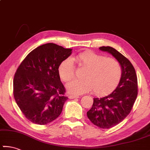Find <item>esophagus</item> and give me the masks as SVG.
I'll list each match as a JSON object with an SVG mask.
<instances>
[{
  "label": "esophagus",
  "mask_w": 150,
  "mask_h": 150,
  "mask_svg": "<svg viewBox=\"0 0 150 150\" xmlns=\"http://www.w3.org/2000/svg\"><path fill=\"white\" fill-rule=\"evenodd\" d=\"M69 98L70 99H77V98H79V96H78V95H70V96H69Z\"/></svg>",
  "instance_id": "1"
}]
</instances>
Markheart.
<instances>
[{"instance_id":"heart-1","label":"heart","mask_w":150,"mask_h":150,"mask_svg":"<svg viewBox=\"0 0 150 150\" xmlns=\"http://www.w3.org/2000/svg\"><path fill=\"white\" fill-rule=\"evenodd\" d=\"M79 66L85 69L82 73L83 79L75 80L67 85L68 92L73 95H81L93 90L95 95L103 96L112 93L118 85L122 77V67L112 57H107L91 51H84L74 57ZM58 73L64 82L74 77L75 66L70 58L62 61L58 68Z\"/></svg>"}]
</instances>
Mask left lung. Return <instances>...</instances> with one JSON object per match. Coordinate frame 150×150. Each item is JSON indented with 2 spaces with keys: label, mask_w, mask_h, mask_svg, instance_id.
Listing matches in <instances>:
<instances>
[{
  "label": "left lung",
  "mask_w": 150,
  "mask_h": 150,
  "mask_svg": "<svg viewBox=\"0 0 150 150\" xmlns=\"http://www.w3.org/2000/svg\"><path fill=\"white\" fill-rule=\"evenodd\" d=\"M99 49L111 53L122 67V77L111 94L102 98H93L87 116L93 125L101 129H110L125 119L133 107L138 94L137 77L131 62L111 47Z\"/></svg>",
  "instance_id": "obj_1"
}]
</instances>
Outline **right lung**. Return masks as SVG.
Returning a JSON list of instances; mask_svg holds the SVG:
<instances>
[{"instance_id":"add662e5","label":"right lung","mask_w":150,"mask_h":150,"mask_svg":"<svg viewBox=\"0 0 150 150\" xmlns=\"http://www.w3.org/2000/svg\"><path fill=\"white\" fill-rule=\"evenodd\" d=\"M71 53L70 49L47 43L30 52L17 68L13 79V96L30 122L47 125L62 113L68 98L58 68Z\"/></svg>"}]
</instances>
